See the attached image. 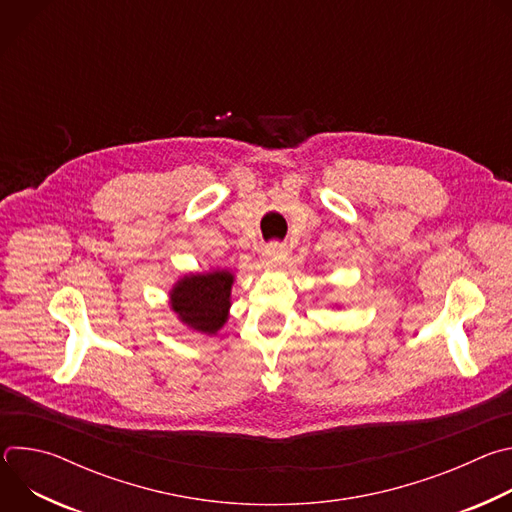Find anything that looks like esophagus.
<instances>
[{
	"label": "esophagus",
	"mask_w": 512,
	"mask_h": 512,
	"mask_svg": "<svg viewBox=\"0 0 512 512\" xmlns=\"http://www.w3.org/2000/svg\"><path fill=\"white\" fill-rule=\"evenodd\" d=\"M287 253H289V249L283 243H269L263 249V257L267 263H281L287 257Z\"/></svg>",
	"instance_id": "1"
}]
</instances>
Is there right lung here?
<instances>
[{
	"mask_svg": "<svg viewBox=\"0 0 512 512\" xmlns=\"http://www.w3.org/2000/svg\"><path fill=\"white\" fill-rule=\"evenodd\" d=\"M233 281L235 275L225 269L184 275L170 289V306L182 324L214 336L229 318Z\"/></svg>",
	"mask_w": 512,
	"mask_h": 512,
	"instance_id": "right-lung-1",
	"label": "right lung"
}]
</instances>
